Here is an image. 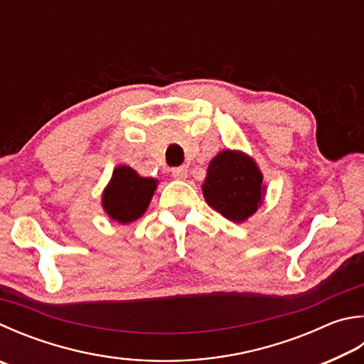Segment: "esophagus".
<instances>
[{"instance_id":"obj_1","label":"esophagus","mask_w":364,"mask_h":364,"mask_svg":"<svg viewBox=\"0 0 364 364\" xmlns=\"http://www.w3.org/2000/svg\"><path fill=\"white\" fill-rule=\"evenodd\" d=\"M171 176L176 178V180H186V178H188V167H186V165H181V167L171 168Z\"/></svg>"}]
</instances>
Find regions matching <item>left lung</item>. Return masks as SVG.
Wrapping results in <instances>:
<instances>
[{"mask_svg": "<svg viewBox=\"0 0 364 364\" xmlns=\"http://www.w3.org/2000/svg\"><path fill=\"white\" fill-rule=\"evenodd\" d=\"M202 193L211 208L230 221L240 223L262 203L266 186L251 157L226 149L210 162Z\"/></svg>", "mask_w": 364, "mask_h": 364, "instance_id": "1", "label": "left lung"}]
</instances>
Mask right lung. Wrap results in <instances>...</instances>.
Instances as JSON below:
<instances>
[{
	"mask_svg": "<svg viewBox=\"0 0 364 364\" xmlns=\"http://www.w3.org/2000/svg\"><path fill=\"white\" fill-rule=\"evenodd\" d=\"M157 181L143 178L134 168L121 165L103 193V208L119 223H130L146 211Z\"/></svg>",
	"mask_w": 364,
	"mask_h": 364,
	"instance_id": "obj_1",
	"label": "right lung"
}]
</instances>
